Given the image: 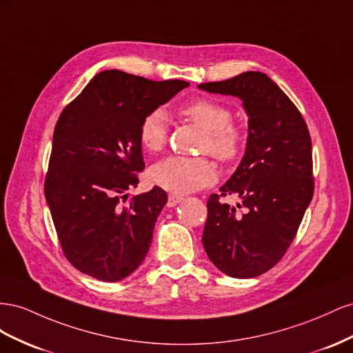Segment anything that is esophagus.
<instances>
[{
    "mask_svg": "<svg viewBox=\"0 0 353 353\" xmlns=\"http://www.w3.org/2000/svg\"><path fill=\"white\" fill-rule=\"evenodd\" d=\"M182 196H177V195H168V201H167V205L168 207H176L180 201H182Z\"/></svg>",
    "mask_w": 353,
    "mask_h": 353,
    "instance_id": "esophagus-1",
    "label": "esophagus"
}]
</instances>
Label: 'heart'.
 <instances>
[{"instance_id":"b5f03b06","label":"heart","mask_w":353,"mask_h":353,"mask_svg":"<svg viewBox=\"0 0 353 353\" xmlns=\"http://www.w3.org/2000/svg\"><path fill=\"white\" fill-rule=\"evenodd\" d=\"M182 114L205 132L203 150L223 163L238 158L244 143V133L232 124V112L214 100L199 99L182 109ZM168 118L164 109L148 112L139 127V142L149 152H158L167 143ZM217 177L214 164L207 158L170 157L150 168V180L174 195H185L211 185Z\"/></svg>"}]
</instances>
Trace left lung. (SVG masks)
<instances>
[{
    "mask_svg": "<svg viewBox=\"0 0 353 353\" xmlns=\"http://www.w3.org/2000/svg\"><path fill=\"white\" fill-rule=\"evenodd\" d=\"M199 90L234 96L248 117L245 154L220 195L245 208L207 201L203 244L213 265L232 278H254L274 268L293 243L314 196L312 140L303 117L263 72H243Z\"/></svg>",
    "mask_w": 353,
    "mask_h": 353,
    "instance_id": "obj_1",
    "label": "left lung"
}]
</instances>
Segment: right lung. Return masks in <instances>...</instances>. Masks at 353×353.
I'll list each match as a JSON object with an SVG mask.
<instances>
[{
  "label": "right lung",
  "mask_w": 353,
  "mask_h": 353,
  "mask_svg": "<svg viewBox=\"0 0 353 353\" xmlns=\"http://www.w3.org/2000/svg\"><path fill=\"white\" fill-rule=\"evenodd\" d=\"M188 85L103 70L60 114L44 192L63 253L83 274L117 283L148 254L167 194L154 186L127 203L145 170L139 127Z\"/></svg>",
  "instance_id": "add662e5"
}]
</instances>
